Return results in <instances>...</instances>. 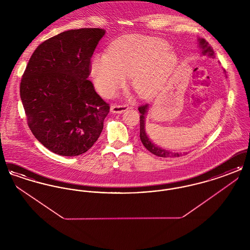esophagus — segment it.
Listing matches in <instances>:
<instances>
[{
    "label": "esophagus",
    "instance_id": "obj_1",
    "mask_svg": "<svg viewBox=\"0 0 250 250\" xmlns=\"http://www.w3.org/2000/svg\"><path fill=\"white\" fill-rule=\"evenodd\" d=\"M128 108H129V107H128V105H126V104H124V105H112V106L110 107V111H111L112 113L121 114V113L126 111Z\"/></svg>",
    "mask_w": 250,
    "mask_h": 250
}]
</instances>
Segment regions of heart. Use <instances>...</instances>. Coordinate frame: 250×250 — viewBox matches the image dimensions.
I'll list each match as a JSON object with an SVG mask.
<instances>
[{
    "label": "heart",
    "mask_w": 250,
    "mask_h": 250,
    "mask_svg": "<svg viewBox=\"0 0 250 250\" xmlns=\"http://www.w3.org/2000/svg\"><path fill=\"white\" fill-rule=\"evenodd\" d=\"M177 63V55L165 40L132 36L115 41L107 53H95L90 71L95 87L105 96L115 95L132 76V87L144 98L152 97L165 85Z\"/></svg>",
    "instance_id": "b5f03b06"
}]
</instances>
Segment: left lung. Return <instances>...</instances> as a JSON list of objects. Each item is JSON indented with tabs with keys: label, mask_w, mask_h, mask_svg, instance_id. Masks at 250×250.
I'll use <instances>...</instances> for the list:
<instances>
[{
	"label": "left lung",
	"mask_w": 250,
	"mask_h": 250,
	"mask_svg": "<svg viewBox=\"0 0 250 250\" xmlns=\"http://www.w3.org/2000/svg\"><path fill=\"white\" fill-rule=\"evenodd\" d=\"M198 40H199V47L202 48V54L207 55L211 58H214V49L208 44V42H206V40L202 39V38H199ZM148 107H149L148 104L139 107V111L141 113V116H140V125H141L140 138H141V141L144 145V147L152 154L160 156V157H178L181 155H185L186 153L182 154V153H176V152L163 149V148L157 146L150 140V138L148 137V135L145 131V117H146V114L148 111Z\"/></svg>",
	"instance_id": "left-lung-1"
}]
</instances>
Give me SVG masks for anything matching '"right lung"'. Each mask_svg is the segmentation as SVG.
<instances>
[{"instance_id":"obj_1","label":"right lung","mask_w":250,"mask_h":250,"mask_svg":"<svg viewBox=\"0 0 250 250\" xmlns=\"http://www.w3.org/2000/svg\"><path fill=\"white\" fill-rule=\"evenodd\" d=\"M105 33L83 28L53 36L36 48L24 71L20 92L28 125L57 155L86 153L103 129L109 106L87 78Z\"/></svg>"}]
</instances>
